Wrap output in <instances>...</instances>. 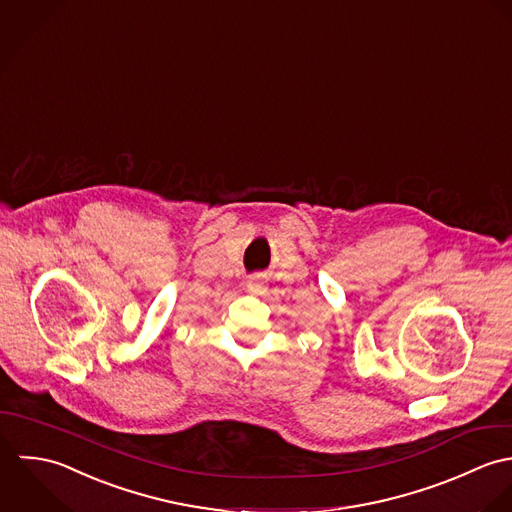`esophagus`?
Returning <instances> with one entry per match:
<instances>
[{
    "instance_id": "esophagus-1",
    "label": "esophagus",
    "mask_w": 512,
    "mask_h": 512,
    "mask_svg": "<svg viewBox=\"0 0 512 512\" xmlns=\"http://www.w3.org/2000/svg\"><path fill=\"white\" fill-rule=\"evenodd\" d=\"M265 283H267V277H265L263 273H255V275H251V277L247 279V291H249L251 295H261V293L267 289Z\"/></svg>"
}]
</instances>
